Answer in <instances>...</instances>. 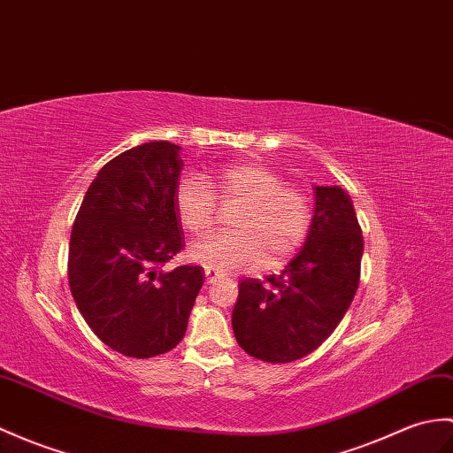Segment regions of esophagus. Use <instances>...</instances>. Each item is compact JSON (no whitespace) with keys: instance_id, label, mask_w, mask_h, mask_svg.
Returning <instances> with one entry per match:
<instances>
[{"instance_id":"esophagus-1","label":"esophagus","mask_w":453,"mask_h":453,"mask_svg":"<svg viewBox=\"0 0 453 453\" xmlns=\"http://www.w3.org/2000/svg\"><path fill=\"white\" fill-rule=\"evenodd\" d=\"M204 276H206V283H212L216 278V272L212 268H204Z\"/></svg>"}]
</instances>
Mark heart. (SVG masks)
I'll use <instances>...</instances> for the list:
<instances>
[{
	"label": "heart",
	"mask_w": 453,
	"mask_h": 453,
	"mask_svg": "<svg viewBox=\"0 0 453 453\" xmlns=\"http://www.w3.org/2000/svg\"><path fill=\"white\" fill-rule=\"evenodd\" d=\"M215 193L212 194L211 191ZM241 204L229 222L231 234L193 245L191 258L204 268L237 272L278 268L296 255L312 226L311 196L288 187L276 170L255 160L229 164L214 175L187 179L175 191V212L191 235L201 237L216 222V196Z\"/></svg>",
	"instance_id": "b5f03b06"
}]
</instances>
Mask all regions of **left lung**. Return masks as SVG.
<instances>
[{
  "instance_id": "8db88e82",
  "label": "left lung",
  "mask_w": 453,
  "mask_h": 453,
  "mask_svg": "<svg viewBox=\"0 0 453 453\" xmlns=\"http://www.w3.org/2000/svg\"><path fill=\"white\" fill-rule=\"evenodd\" d=\"M363 231L342 187H314L312 226L281 274L243 280L231 314L235 340L265 363L312 353L338 328L359 288Z\"/></svg>"
}]
</instances>
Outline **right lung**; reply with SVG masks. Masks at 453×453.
Returning <instances> with one entry per match:
<instances>
[{
  "label": "right lung",
  "instance_id": "right-lung-1",
  "mask_svg": "<svg viewBox=\"0 0 453 453\" xmlns=\"http://www.w3.org/2000/svg\"><path fill=\"white\" fill-rule=\"evenodd\" d=\"M181 146L154 141L115 156L94 177L71 231L69 288L110 349L134 359L183 340L203 266L164 270L185 237L175 212Z\"/></svg>",
  "mask_w": 453,
  "mask_h": 453
}]
</instances>
